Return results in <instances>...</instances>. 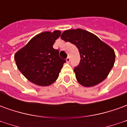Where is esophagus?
Wrapping results in <instances>:
<instances>
[{
	"label": "esophagus",
	"mask_w": 127,
	"mask_h": 127,
	"mask_svg": "<svg viewBox=\"0 0 127 127\" xmlns=\"http://www.w3.org/2000/svg\"><path fill=\"white\" fill-rule=\"evenodd\" d=\"M70 61H71V58H70V57H69V56H68V57L66 58V63H69V62H70Z\"/></svg>",
	"instance_id": "obj_1"
}]
</instances>
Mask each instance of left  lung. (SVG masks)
Here are the masks:
<instances>
[{"label": "left lung", "instance_id": "left-lung-1", "mask_svg": "<svg viewBox=\"0 0 127 127\" xmlns=\"http://www.w3.org/2000/svg\"><path fill=\"white\" fill-rule=\"evenodd\" d=\"M61 39L74 44L80 54V64L74 68L77 82L91 87L103 82L109 74L115 62L114 50L95 34L85 30H66Z\"/></svg>", "mask_w": 127, "mask_h": 127}]
</instances>
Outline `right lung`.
<instances>
[{
	"label": "right lung",
	"mask_w": 127,
	"mask_h": 127,
	"mask_svg": "<svg viewBox=\"0 0 127 127\" xmlns=\"http://www.w3.org/2000/svg\"><path fill=\"white\" fill-rule=\"evenodd\" d=\"M61 32H43L32 38L14 56L18 69L26 79L38 86H47L57 80L66 61L59 56L53 45Z\"/></svg>",
	"instance_id": "1"
}]
</instances>
